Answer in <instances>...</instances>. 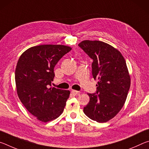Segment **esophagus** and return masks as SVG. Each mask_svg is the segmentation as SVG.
<instances>
[{
  "label": "esophagus",
  "mask_w": 149,
  "mask_h": 149,
  "mask_svg": "<svg viewBox=\"0 0 149 149\" xmlns=\"http://www.w3.org/2000/svg\"><path fill=\"white\" fill-rule=\"evenodd\" d=\"M72 94H73L74 95H79V92L77 91H75V90H72Z\"/></svg>",
  "instance_id": "1"
}]
</instances>
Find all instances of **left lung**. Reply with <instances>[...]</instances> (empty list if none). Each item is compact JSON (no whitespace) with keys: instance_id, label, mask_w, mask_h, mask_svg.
<instances>
[{"instance_id":"8db88e82","label":"left lung","mask_w":149,"mask_h":149,"mask_svg":"<svg viewBox=\"0 0 149 149\" xmlns=\"http://www.w3.org/2000/svg\"><path fill=\"white\" fill-rule=\"evenodd\" d=\"M93 60L92 75L98 79L96 94H88L89 102L85 114L96 122H107L116 116L127 99L130 75L124 58L110 45L85 40L78 45Z\"/></svg>"}]
</instances>
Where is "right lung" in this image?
<instances>
[{
  "mask_svg": "<svg viewBox=\"0 0 149 149\" xmlns=\"http://www.w3.org/2000/svg\"><path fill=\"white\" fill-rule=\"evenodd\" d=\"M72 50L62 45H41L27 49L17 61V94L26 109L42 122L56 119L64 111L70 91L50 87L54 66Z\"/></svg>",
  "mask_w": 149,
  "mask_h": 149,
  "instance_id": "1",
  "label": "right lung"
}]
</instances>
